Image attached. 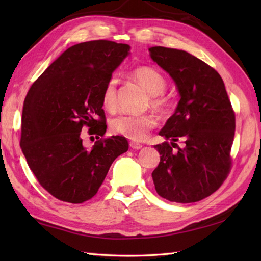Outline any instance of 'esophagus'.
I'll return each instance as SVG.
<instances>
[{"mask_svg": "<svg viewBox=\"0 0 261 261\" xmlns=\"http://www.w3.org/2000/svg\"><path fill=\"white\" fill-rule=\"evenodd\" d=\"M130 147H131L132 149H135V150H139V149L142 148V145H141V143L131 141V142H130Z\"/></svg>", "mask_w": 261, "mask_h": 261, "instance_id": "obj_1", "label": "esophagus"}]
</instances>
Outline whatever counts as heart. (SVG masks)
Masks as SVG:
<instances>
[{
  "label": "heart",
  "instance_id": "obj_1",
  "mask_svg": "<svg viewBox=\"0 0 261 261\" xmlns=\"http://www.w3.org/2000/svg\"><path fill=\"white\" fill-rule=\"evenodd\" d=\"M134 79L139 82L151 95V105L154 109H164L166 105L162 94L165 92L167 82L165 77L154 68L142 66L132 71ZM103 107L113 111L116 107V81L111 79L105 85L102 95ZM156 118L152 114H121L111 120L110 126L114 134L123 136L127 139L141 141L148 136L149 131L156 126Z\"/></svg>",
  "mask_w": 261,
  "mask_h": 261
}]
</instances>
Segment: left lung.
<instances>
[{"label": "left lung", "mask_w": 261, "mask_h": 261, "mask_svg": "<svg viewBox=\"0 0 261 261\" xmlns=\"http://www.w3.org/2000/svg\"><path fill=\"white\" fill-rule=\"evenodd\" d=\"M149 53L179 94L174 114L159 131L166 141L154 146L162 154L151 174L154 188L170 202L201 201L222 185L231 167L236 115L224 83L218 71L187 51L151 47ZM180 139L186 141L182 148L175 143Z\"/></svg>", "instance_id": "8db88e82"}]
</instances>
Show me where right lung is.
Masks as SVG:
<instances>
[{
	"mask_svg": "<svg viewBox=\"0 0 261 261\" xmlns=\"http://www.w3.org/2000/svg\"><path fill=\"white\" fill-rule=\"evenodd\" d=\"M130 46L108 40L69 47L33 83L24 99L21 149L40 185L60 201L92 198L116 157L129 149L124 137L82 146L80 131H107L102 95Z\"/></svg>",
	"mask_w": 261,
	"mask_h": 261,
	"instance_id": "right-lung-1",
	"label": "right lung"
}]
</instances>
